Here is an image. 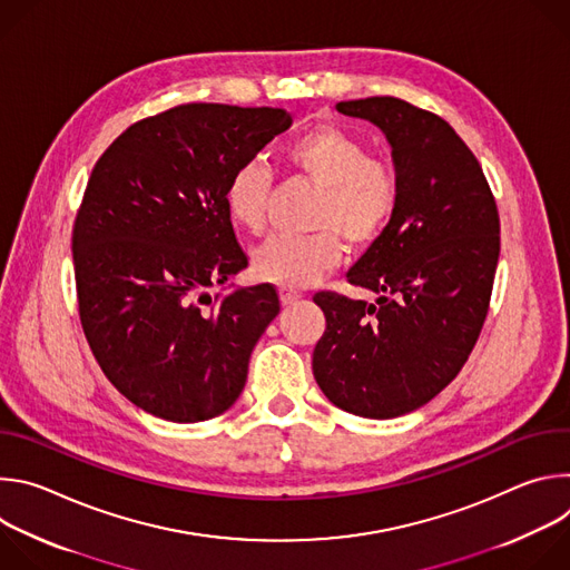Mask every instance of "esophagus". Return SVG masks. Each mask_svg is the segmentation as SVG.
<instances>
[{"instance_id": "obj_1", "label": "esophagus", "mask_w": 570, "mask_h": 570, "mask_svg": "<svg viewBox=\"0 0 570 570\" xmlns=\"http://www.w3.org/2000/svg\"><path fill=\"white\" fill-rule=\"evenodd\" d=\"M279 299H282L284 306H291V304H295V302L302 299V293L291 291V288H282V291H279Z\"/></svg>"}]
</instances>
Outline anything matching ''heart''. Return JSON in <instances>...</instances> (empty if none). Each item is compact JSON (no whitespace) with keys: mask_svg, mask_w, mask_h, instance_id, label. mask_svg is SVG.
Returning <instances> with one entry per match:
<instances>
[{"mask_svg":"<svg viewBox=\"0 0 570 570\" xmlns=\"http://www.w3.org/2000/svg\"><path fill=\"white\" fill-rule=\"evenodd\" d=\"M286 167L322 191L311 236H273L253 255L257 279L282 288H306L334 271L350 248L363 250L390 225L401 180L387 157L367 153V144L336 126L320 124L284 148ZM273 171L262 159H246L225 185V209L234 225L262 234L268 216Z\"/></svg>","mask_w":570,"mask_h":570,"instance_id":"obj_1","label":"heart"}]
</instances>
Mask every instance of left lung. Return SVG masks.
<instances>
[{
	"mask_svg": "<svg viewBox=\"0 0 570 570\" xmlns=\"http://www.w3.org/2000/svg\"><path fill=\"white\" fill-rule=\"evenodd\" d=\"M336 110L383 130L401 198L347 273L376 302L313 295L327 317L313 376L338 409L392 420L429 403L466 363L490 311L501 220L475 155L442 117L394 97Z\"/></svg>",
	"mask_w": 570,
	"mask_h": 570,
	"instance_id": "8db88e82",
	"label": "left lung"
}]
</instances>
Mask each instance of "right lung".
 <instances>
[{"label":"right lung","instance_id":"right-lung-1","mask_svg":"<svg viewBox=\"0 0 570 570\" xmlns=\"http://www.w3.org/2000/svg\"><path fill=\"white\" fill-rule=\"evenodd\" d=\"M288 126L282 108L185 104L126 128L92 169L71 232L80 324L108 381L159 420L225 413L279 313L271 284L207 288L248 266L225 185Z\"/></svg>","mask_w":570,"mask_h":570}]
</instances>
